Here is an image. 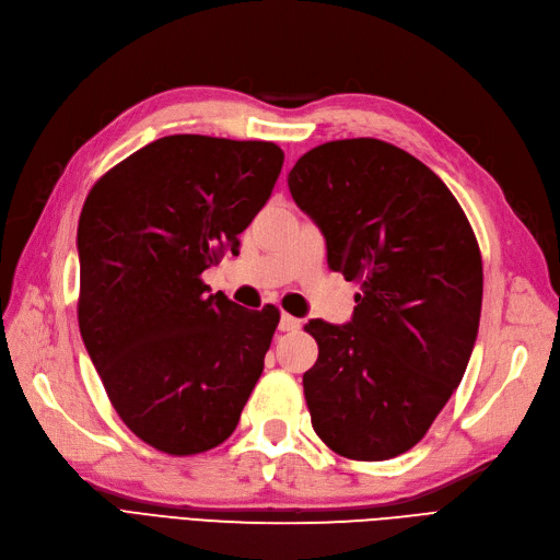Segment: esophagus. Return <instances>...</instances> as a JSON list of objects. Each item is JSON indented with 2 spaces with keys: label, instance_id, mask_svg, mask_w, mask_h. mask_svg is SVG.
I'll return each mask as SVG.
<instances>
[{
  "label": "esophagus",
  "instance_id": "esophagus-1",
  "mask_svg": "<svg viewBox=\"0 0 560 560\" xmlns=\"http://www.w3.org/2000/svg\"><path fill=\"white\" fill-rule=\"evenodd\" d=\"M299 327H301V320H296L294 315H290V313L280 315V331H294Z\"/></svg>",
  "mask_w": 560,
  "mask_h": 560
}]
</instances>
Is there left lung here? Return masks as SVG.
<instances>
[{"mask_svg":"<svg viewBox=\"0 0 560 560\" xmlns=\"http://www.w3.org/2000/svg\"><path fill=\"white\" fill-rule=\"evenodd\" d=\"M290 192L317 223L327 264L360 282L351 323L311 320V424L341 457L415 447L466 372L478 337L482 261L455 195L424 162L380 139L329 141L292 167Z\"/></svg>","mask_w":560,"mask_h":560,"instance_id":"1","label":"left lung"}]
</instances>
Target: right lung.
I'll return each mask as SVG.
<instances>
[{"mask_svg": "<svg viewBox=\"0 0 560 560\" xmlns=\"http://www.w3.org/2000/svg\"><path fill=\"white\" fill-rule=\"evenodd\" d=\"M284 153L268 141L164 136L103 174L78 229L80 331L119 419L167 455L229 438L280 323L207 294L202 270L273 192Z\"/></svg>", "mask_w": 560, "mask_h": 560, "instance_id": "add662e5", "label": "right lung"}]
</instances>
